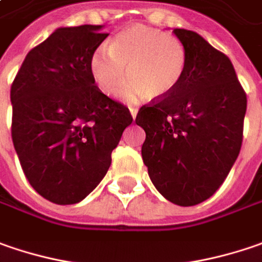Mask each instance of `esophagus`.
<instances>
[{"mask_svg":"<svg viewBox=\"0 0 262 262\" xmlns=\"http://www.w3.org/2000/svg\"><path fill=\"white\" fill-rule=\"evenodd\" d=\"M129 112H131V116H133V119H136V116H137V109L136 107H129Z\"/></svg>","mask_w":262,"mask_h":262,"instance_id":"1","label":"esophagus"}]
</instances>
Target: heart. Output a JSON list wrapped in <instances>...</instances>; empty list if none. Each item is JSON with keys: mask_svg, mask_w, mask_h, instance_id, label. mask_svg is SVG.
I'll use <instances>...</instances> for the list:
<instances>
[{"mask_svg": "<svg viewBox=\"0 0 262 262\" xmlns=\"http://www.w3.org/2000/svg\"><path fill=\"white\" fill-rule=\"evenodd\" d=\"M126 75L131 78L121 96L126 100L169 96L181 82L187 68V51L183 42L146 26H131L119 32L109 46L93 53L90 69L104 94H115Z\"/></svg>", "mask_w": 262, "mask_h": 262, "instance_id": "obj_1", "label": "heart"}]
</instances>
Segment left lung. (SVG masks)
I'll use <instances>...</instances> for the list:
<instances>
[{"label": "left lung", "instance_id": "obj_1", "mask_svg": "<svg viewBox=\"0 0 262 262\" xmlns=\"http://www.w3.org/2000/svg\"><path fill=\"white\" fill-rule=\"evenodd\" d=\"M187 51L176 90L137 113L146 131L143 162L169 202L193 206L211 198L242 147L246 94L230 59L199 33L174 29Z\"/></svg>", "mask_w": 262, "mask_h": 262}]
</instances>
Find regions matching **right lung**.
Listing matches in <instances>:
<instances>
[{"mask_svg": "<svg viewBox=\"0 0 262 262\" xmlns=\"http://www.w3.org/2000/svg\"><path fill=\"white\" fill-rule=\"evenodd\" d=\"M101 28L56 29L28 53L10 91L23 172L57 205L81 202L97 187L133 122L128 107L104 96L91 75V56L109 35Z\"/></svg>", "mask_w": 262, "mask_h": 262, "instance_id": "1", "label": "right lung"}]
</instances>
